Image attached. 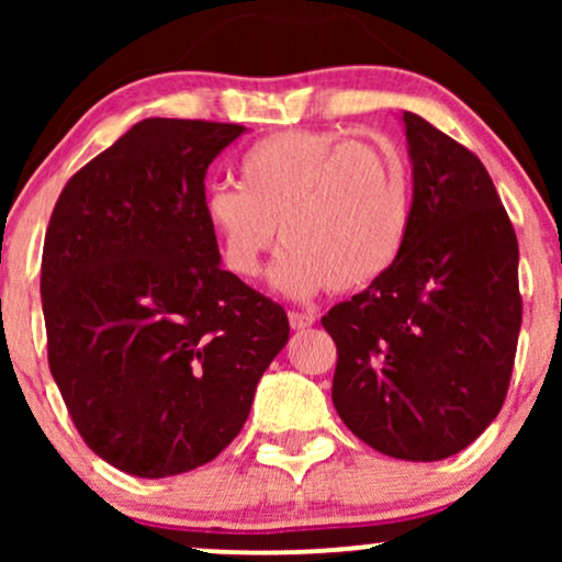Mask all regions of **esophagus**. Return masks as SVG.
<instances>
[{
	"mask_svg": "<svg viewBox=\"0 0 562 562\" xmlns=\"http://www.w3.org/2000/svg\"><path fill=\"white\" fill-rule=\"evenodd\" d=\"M288 319L293 330H306V327H312L314 322H317V317H314L312 312H290Z\"/></svg>",
	"mask_w": 562,
	"mask_h": 562,
	"instance_id": "obj_1",
	"label": "esophagus"
}]
</instances>
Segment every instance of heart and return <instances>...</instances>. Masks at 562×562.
Segmentation results:
<instances>
[{
    "instance_id": "heart-1",
    "label": "heart",
    "mask_w": 562,
    "mask_h": 562,
    "mask_svg": "<svg viewBox=\"0 0 562 562\" xmlns=\"http://www.w3.org/2000/svg\"><path fill=\"white\" fill-rule=\"evenodd\" d=\"M203 216L222 263L261 274L280 240L277 288L351 293L380 280L402 254L412 218L409 166L391 142L344 139L322 128L267 134L237 160L235 187L205 192Z\"/></svg>"
}]
</instances>
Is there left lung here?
Instances as JSON below:
<instances>
[{"mask_svg":"<svg viewBox=\"0 0 562 562\" xmlns=\"http://www.w3.org/2000/svg\"><path fill=\"white\" fill-rule=\"evenodd\" d=\"M404 126L415 192L402 254L322 327L346 428L396 460L436 462L505 404L524 319L518 237L475 153L415 113Z\"/></svg>","mask_w":562,"mask_h":562,"instance_id":"8db88e82","label":"left lung"}]
</instances>
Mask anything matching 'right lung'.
Listing matches in <instances>:
<instances>
[{
    "mask_svg": "<svg viewBox=\"0 0 562 562\" xmlns=\"http://www.w3.org/2000/svg\"><path fill=\"white\" fill-rule=\"evenodd\" d=\"M240 124L145 119L63 187L42 254L47 359L83 443L137 479L240 434L288 344L280 303L218 267L205 171Z\"/></svg>",
    "mask_w": 562,
    "mask_h": 562,
    "instance_id": "right-lung-1",
    "label": "right lung"
}]
</instances>
